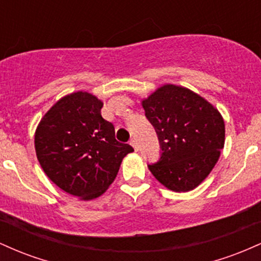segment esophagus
<instances>
[{"label":"esophagus","mask_w":261,"mask_h":261,"mask_svg":"<svg viewBox=\"0 0 261 261\" xmlns=\"http://www.w3.org/2000/svg\"><path fill=\"white\" fill-rule=\"evenodd\" d=\"M130 143H131V146H133V147L135 148V151H139L140 149V146H139V143H137V141L136 140H131L130 141Z\"/></svg>","instance_id":"34e87169"}]
</instances>
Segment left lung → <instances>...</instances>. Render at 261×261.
<instances>
[{"mask_svg":"<svg viewBox=\"0 0 261 261\" xmlns=\"http://www.w3.org/2000/svg\"><path fill=\"white\" fill-rule=\"evenodd\" d=\"M161 146L148 164L161 184L173 191L195 189L210 174L224 145V121L214 106L184 87L166 85L142 101Z\"/></svg>","mask_w":261,"mask_h":261,"instance_id":"obj_1","label":"left lung"}]
</instances>
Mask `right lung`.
I'll return each mask as SVG.
<instances>
[{
	"label": "right lung",
	"mask_w": 261,
	"mask_h": 261,
	"mask_svg": "<svg viewBox=\"0 0 261 261\" xmlns=\"http://www.w3.org/2000/svg\"><path fill=\"white\" fill-rule=\"evenodd\" d=\"M101 108L89 93L68 94L45 114L35 133V151L45 174L82 200L100 196L115 179L122 158L134 151L116 141Z\"/></svg>",
	"instance_id": "right-lung-1"
}]
</instances>
